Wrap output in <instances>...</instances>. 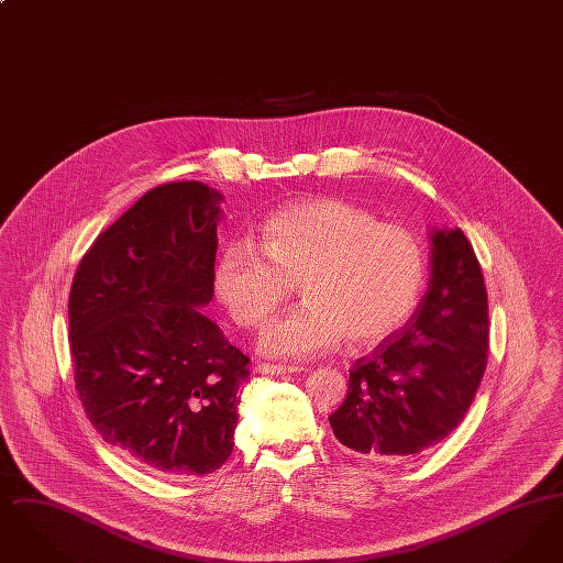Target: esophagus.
<instances>
[{
    "label": "esophagus",
    "instance_id": "1",
    "mask_svg": "<svg viewBox=\"0 0 563 563\" xmlns=\"http://www.w3.org/2000/svg\"><path fill=\"white\" fill-rule=\"evenodd\" d=\"M255 372L262 375L297 374V372H301V367H297V365H274V363H257V365H255Z\"/></svg>",
    "mask_w": 563,
    "mask_h": 563
}]
</instances>
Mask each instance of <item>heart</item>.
Segmentation results:
<instances>
[{"instance_id": "1", "label": "heart", "mask_w": 563, "mask_h": 563, "mask_svg": "<svg viewBox=\"0 0 563 563\" xmlns=\"http://www.w3.org/2000/svg\"><path fill=\"white\" fill-rule=\"evenodd\" d=\"M299 306L260 335L272 356L308 358L349 338L382 342L413 312L424 285L418 239L340 198H317L272 214L260 242H232L214 268V294L242 327H260L289 297Z\"/></svg>"}]
</instances>
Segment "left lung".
<instances>
[{
    "label": "left lung",
    "instance_id": "8db88e82",
    "mask_svg": "<svg viewBox=\"0 0 563 563\" xmlns=\"http://www.w3.org/2000/svg\"><path fill=\"white\" fill-rule=\"evenodd\" d=\"M482 266L460 228L430 230L429 289L411 319L350 369L329 416L354 454L399 460L441 443L462 422L487 365Z\"/></svg>",
    "mask_w": 563,
    "mask_h": 563
}]
</instances>
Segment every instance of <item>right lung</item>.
Here are the masks:
<instances>
[{
  "label": "right lung",
  "instance_id": "1",
  "mask_svg": "<svg viewBox=\"0 0 563 563\" xmlns=\"http://www.w3.org/2000/svg\"><path fill=\"white\" fill-rule=\"evenodd\" d=\"M221 200L200 181L150 189L88 249L69 294L84 411L158 475H209L234 450L249 358L200 312L213 299Z\"/></svg>",
  "mask_w": 563,
  "mask_h": 563
}]
</instances>
